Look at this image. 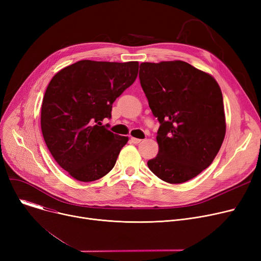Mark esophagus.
Returning a JSON list of instances; mask_svg holds the SVG:
<instances>
[{
	"label": "esophagus",
	"instance_id": "obj_1",
	"mask_svg": "<svg viewBox=\"0 0 261 261\" xmlns=\"http://www.w3.org/2000/svg\"><path fill=\"white\" fill-rule=\"evenodd\" d=\"M130 141H131V143H133V144H139V143H141V139H136V138H131L130 139Z\"/></svg>",
	"mask_w": 261,
	"mask_h": 261
}]
</instances>
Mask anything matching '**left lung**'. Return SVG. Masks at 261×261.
<instances>
[{
  "label": "left lung",
  "instance_id": "8db88e82",
  "mask_svg": "<svg viewBox=\"0 0 261 261\" xmlns=\"http://www.w3.org/2000/svg\"><path fill=\"white\" fill-rule=\"evenodd\" d=\"M140 80L161 126L159 153L148 167L161 180L181 184L194 179L215 160L226 122L216 79L181 60L143 62Z\"/></svg>",
  "mask_w": 261,
  "mask_h": 261
}]
</instances>
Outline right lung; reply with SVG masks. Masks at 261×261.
Listing matches in <instances>:
<instances>
[{
    "label": "right lung",
    "mask_w": 261,
    "mask_h": 261,
    "mask_svg": "<svg viewBox=\"0 0 261 261\" xmlns=\"http://www.w3.org/2000/svg\"><path fill=\"white\" fill-rule=\"evenodd\" d=\"M139 62L80 60L55 75L41 107L50 154L74 179L92 182L114 167L128 136L106 129L112 103L138 77Z\"/></svg>",
    "instance_id": "add662e5"
}]
</instances>
